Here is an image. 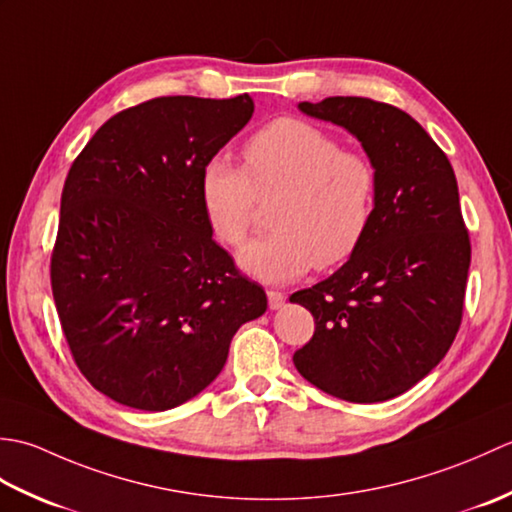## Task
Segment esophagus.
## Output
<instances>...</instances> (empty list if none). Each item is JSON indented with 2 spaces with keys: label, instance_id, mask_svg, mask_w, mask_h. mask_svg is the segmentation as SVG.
<instances>
[{
  "label": "esophagus",
  "instance_id": "1",
  "mask_svg": "<svg viewBox=\"0 0 512 512\" xmlns=\"http://www.w3.org/2000/svg\"><path fill=\"white\" fill-rule=\"evenodd\" d=\"M266 295H268V306H270V310H279L281 306H284V301H286V295H284V292H279V290H268Z\"/></svg>",
  "mask_w": 512,
  "mask_h": 512
}]
</instances>
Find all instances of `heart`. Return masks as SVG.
<instances>
[{"mask_svg": "<svg viewBox=\"0 0 512 512\" xmlns=\"http://www.w3.org/2000/svg\"><path fill=\"white\" fill-rule=\"evenodd\" d=\"M244 169L213 156L200 169V204L213 235L237 246L253 222L257 198H273V231L239 250V268L266 284H288L317 264L347 262L374 220L376 169L363 154L341 149L325 129L301 118H277L242 147Z\"/></svg>", "mask_w": 512, "mask_h": 512, "instance_id": "heart-1", "label": "heart"}]
</instances>
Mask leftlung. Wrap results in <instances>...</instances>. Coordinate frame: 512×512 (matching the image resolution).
Returning <instances> with one entry per match:
<instances>
[{
	"mask_svg": "<svg viewBox=\"0 0 512 512\" xmlns=\"http://www.w3.org/2000/svg\"><path fill=\"white\" fill-rule=\"evenodd\" d=\"M347 129L376 169L374 220L361 246L292 303L314 317L299 374L347 402H383L436 367L462 321L471 242L449 158L420 123L361 96L299 103Z\"/></svg>",
	"mask_w": 512,
	"mask_h": 512,
	"instance_id": "8db88e82",
	"label": "left lung"
}]
</instances>
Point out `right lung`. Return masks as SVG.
I'll return each instance as SVG.
<instances>
[{"instance_id": "obj_1", "label": "right lung", "mask_w": 512, "mask_h": 512, "mask_svg": "<svg viewBox=\"0 0 512 512\" xmlns=\"http://www.w3.org/2000/svg\"><path fill=\"white\" fill-rule=\"evenodd\" d=\"M255 112L235 99L160 96L112 116L72 162L50 279L76 367L125 407L167 411L226 363L264 288L213 242L200 169Z\"/></svg>"}]
</instances>
